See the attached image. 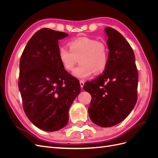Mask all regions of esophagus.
Listing matches in <instances>:
<instances>
[{
    "label": "esophagus",
    "mask_w": 158,
    "mask_h": 158,
    "mask_svg": "<svg viewBox=\"0 0 158 158\" xmlns=\"http://www.w3.org/2000/svg\"><path fill=\"white\" fill-rule=\"evenodd\" d=\"M80 84L81 88H82L83 86H84V80H80Z\"/></svg>",
    "instance_id": "esophagus-1"
}]
</instances>
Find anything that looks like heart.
I'll return each mask as SVG.
<instances>
[{"instance_id":"obj_1","label":"heart","mask_w":158,"mask_h":158,"mask_svg":"<svg viewBox=\"0 0 158 158\" xmlns=\"http://www.w3.org/2000/svg\"><path fill=\"white\" fill-rule=\"evenodd\" d=\"M69 49L60 47L59 56L60 63L66 71H72L78 60L80 64L73 74L79 78H86L94 73H102L109 62V48L106 42L89 37H78L69 43Z\"/></svg>"}]
</instances>
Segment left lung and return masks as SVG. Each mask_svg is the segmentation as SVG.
I'll return each mask as SVG.
<instances>
[{
	"mask_svg": "<svg viewBox=\"0 0 158 158\" xmlns=\"http://www.w3.org/2000/svg\"><path fill=\"white\" fill-rule=\"evenodd\" d=\"M108 37L109 62L96 79L85 83L84 89L92 95L89 118L102 127L123 121L137 101L138 73L132 47L122 34L111 27L105 28Z\"/></svg>",
	"mask_w": 158,
	"mask_h": 158,
	"instance_id": "left-lung-1",
	"label": "left lung"
}]
</instances>
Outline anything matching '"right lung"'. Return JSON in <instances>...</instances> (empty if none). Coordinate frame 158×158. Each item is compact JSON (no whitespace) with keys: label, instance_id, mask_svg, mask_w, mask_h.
<instances>
[{"label":"right lung","instance_id":"add662e5","mask_svg":"<svg viewBox=\"0 0 158 158\" xmlns=\"http://www.w3.org/2000/svg\"><path fill=\"white\" fill-rule=\"evenodd\" d=\"M68 35L43 28L27 42L20 59L23 110L33 125L47 132L67 125L69 109L80 93L78 80L64 70L59 56V40Z\"/></svg>","mask_w":158,"mask_h":158}]
</instances>
